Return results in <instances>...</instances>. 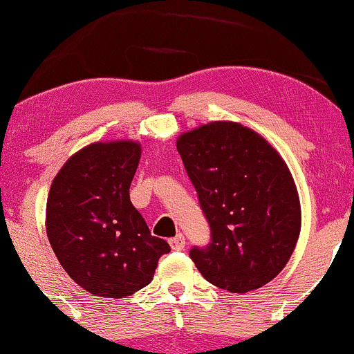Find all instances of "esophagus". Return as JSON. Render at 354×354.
<instances>
[{
  "instance_id": "34e87169",
  "label": "esophagus",
  "mask_w": 354,
  "mask_h": 354,
  "mask_svg": "<svg viewBox=\"0 0 354 354\" xmlns=\"http://www.w3.org/2000/svg\"><path fill=\"white\" fill-rule=\"evenodd\" d=\"M169 245H171L174 251H183V250H185V246H186L185 236H183V234H178V236L169 239Z\"/></svg>"
}]
</instances>
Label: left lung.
<instances>
[{"label":"left lung","instance_id":"8db88e82","mask_svg":"<svg viewBox=\"0 0 354 354\" xmlns=\"http://www.w3.org/2000/svg\"><path fill=\"white\" fill-rule=\"evenodd\" d=\"M178 153L211 228L189 251L200 273L230 293H248L279 274L301 231L290 168L261 135L234 121H211L176 140Z\"/></svg>","mask_w":354,"mask_h":354}]
</instances>
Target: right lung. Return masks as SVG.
<instances>
[{
    "label": "right lung",
    "instance_id": "obj_1",
    "mask_svg": "<svg viewBox=\"0 0 354 354\" xmlns=\"http://www.w3.org/2000/svg\"><path fill=\"white\" fill-rule=\"evenodd\" d=\"M140 158L138 141H96L70 156L48 193L46 234L59 265L101 298L140 291L171 250L129 200Z\"/></svg>",
    "mask_w": 354,
    "mask_h": 354
}]
</instances>
